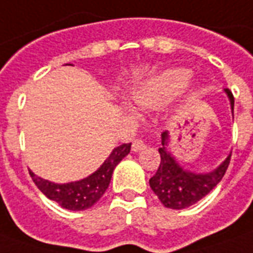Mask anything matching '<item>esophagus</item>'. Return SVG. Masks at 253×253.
Masks as SVG:
<instances>
[{
    "label": "esophagus",
    "instance_id": "esophagus-1",
    "mask_svg": "<svg viewBox=\"0 0 253 253\" xmlns=\"http://www.w3.org/2000/svg\"><path fill=\"white\" fill-rule=\"evenodd\" d=\"M131 148H132V151H134V152L142 151V149H144V148H145V142L141 138L134 139V142H132Z\"/></svg>",
    "mask_w": 253,
    "mask_h": 253
}]
</instances>
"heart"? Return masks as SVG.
Masks as SVG:
<instances>
[{
    "label": "heart",
    "mask_w": 253,
    "mask_h": 253,
    "mask_svg": "<svg viewBox=\"0 0 253 253\" xmlns=\"http://www.w3.org/2000/svg\"><path fill=\"white\" fill-rule=\"evenodd\" d=\"M192 72L186 68H169L152 78L135 93V101L142 107H156L178 94L190 82Z\"/></svg>",
    "instance_id": "obj_1"
}]
</instances>
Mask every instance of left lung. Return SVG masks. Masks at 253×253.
Segmentation results:
<instances>
[{
    "label": "left lung",
    "mask_w": 253,
    "mask_h": 253,
    "mask_svg": "<svg viewBox=\"0 0 253 253\" xmlns=\"http://www.w3.org/2000/svg\"><path fill=\"white\" fill-rule=\"evenodd\" d=\"M225 93L230 100L231 112L234 111V98L229 89ZM169 134H162V148H159L162 162L159 164L156 174L149 179V185L153 193L159 197L162 204L171 210H183L200 201L210 193L225 175L230 163L231 153L219 167L206 174H196L185 169L178 164L175 157L169 152Z\"/></svg>",
    "instance_id": "left-lung-1"
}]
</instances>
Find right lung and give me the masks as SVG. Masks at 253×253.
<instances>
[{"label": "right lung", "mask_w": 253, "mask_h": 253, "mask_svg": "<svg viewBox=\"0 0 253 253\" xmlns=\"http://www.w3.org/2000/svg\"><path fill=\"white\" fill-rule=\"evenodd\" d=\"M130 149H131V144H122L121 146H116L111 152L108 159L101 164L100 169L81 181L54 183L41 176H37L33 171H30V175L37 185V188L47 199L56 201L65 210L84 211L94 206L101 199L102 194L108 189L115 167L121 163L123 157H126L130 153Z\"/></svg>", "instance_id": "right-lung-1"}]
</instances>
